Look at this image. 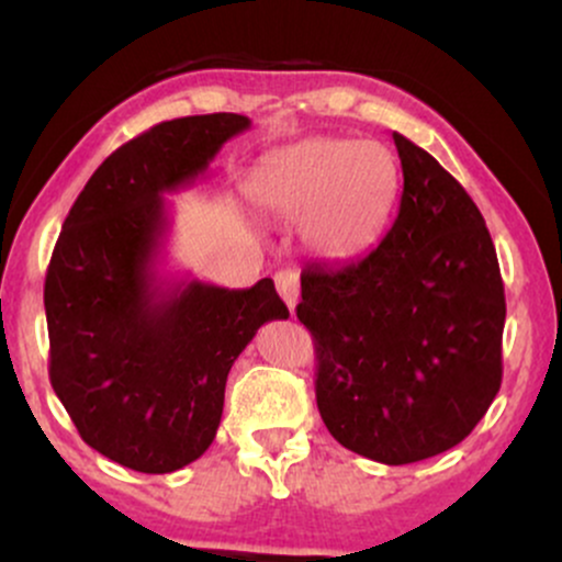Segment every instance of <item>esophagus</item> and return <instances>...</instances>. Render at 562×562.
Returning <instances> with one entry per match:
<instances>
[{
    "instance_id": "34e87169",
    "label": "esophagus",
    "mask_w": 562,
    "mask_h": 562,
    "mask_svg": "<svg viewBox=\"0 0 562 562\" xmlns=\"http://www.w3.org/2000/svg\"><path fill=\"white\" fill-rule=\"evenodd\" d=\"M274 285H277V293L282 295V301L288 303L290 312H295V303H299V295H301L299 274L290 272V269H282V272L274 274Z\"/></svg>"
}]
</instances>
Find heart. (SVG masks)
Here are the masks:
<instances>
[{
    "mask_svg": "<svg viewBox=\"0 0 562 562\" xmlns=\"http://www.w3.org/2000/svg\"><path fill=\"white\" fill-rule=\"evenodd\" d=\"M402 173L378 142L303 139L256 169L248 192L269 214L301 218V237L325 259H351L378 240Z\"/></svg>",
    "mask_w": 562,
    "mask_h": 562,
    "instance_id": "b5f03b06",
    "label": "heart"
}]
</instances>
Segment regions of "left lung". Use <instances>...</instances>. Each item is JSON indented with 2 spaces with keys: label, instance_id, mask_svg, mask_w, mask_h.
<instances>
[{
  "label": "left lung",
  "instance_id": "obj_1",
  "mask_svg": "<svg viewBox=\"0 0 562 562\" xmlns=\"http://www.w3.org/2000/svg\"><path fill=\"white\" fill-rule=\"evenodd\" d=\"M404 190L380 245L301 272L317 340V406L338 443L409 465L470 436L502 383L505 285L479 205L393 132Z\"/></svg>",
  "mask_w": 562,
  "mask_h": 562
}]
</instances>
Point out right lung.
<instances>
[{"label":"right lung","mask_w":562,"mask_h":562,"mask_svg":"<svg viewBox=\"0 0 562 562\" xmlns=\"http://www.w3.org/2000/svg\"><path fill=\"white\" fill-rule=\"evenodd\" d=\"M237 113L164 121L92 173L44 282L49 380L83 441L137 473H173L216 438L227 375L263 322L290 312L269 277L229 290L160 272L169 192L209 171Z\"/></svg>","instance_id":"obj_1"}]
</instances>
